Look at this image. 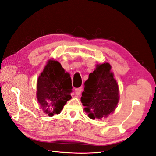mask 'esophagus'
Returning <instances> with one entry per match:
<instances>
[{"label":"esophagus","instance_id":"esophagus-1","mask_svg":"<svg viewBox=\"0 0 156 156\" xmlns=\"http://www.w3.org/2000/svg\"><path fill=\"white\" fill-rule=\"evenodd\" d=\"M81 91H82V88L81 87H78V88H76L75 89V93L77 95H79L81 93Z\"/></svg>","mask_w":156,"mask_h":156}]
</instances>
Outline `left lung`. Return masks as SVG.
Instances as JSON below:
<instances>
[{"mask_svg":"<svg viewBox=\"0 0 156 156\" xmlns=\"http://www.w3.org/2000/svg\"><path fill=\"white\" fill-rule=\"evenodd\" d=\"M111 68L108 63L97 65L84 83L81 102L92 119L106 117L117 106L119 91Z\"/></svg>","mask_w":156,"mask_h":156,"instance_id":"8db88e82","label":"left lung"}]
</instances>
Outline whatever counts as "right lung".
I'll list each match as a JSON object with an SVG mask.
<instances>
[{
	"instance_id": "obj_1",
	"label": "right lung",
	"mask_w": 156,
	"mask_h": 156,
	"mask_svg": "<svg viewBox=\"0 0 156 156\" xmlns=\"http://www.w3.org/2000/svg\"><path fill=\"white\" fill-rule=\"evenodd\" d=\"M71 78L57 61L49 60L37 83V99L49 116L60 113L71 98Z\"/></svg>"
}]
</instances>
